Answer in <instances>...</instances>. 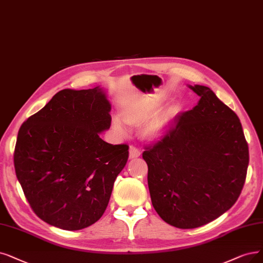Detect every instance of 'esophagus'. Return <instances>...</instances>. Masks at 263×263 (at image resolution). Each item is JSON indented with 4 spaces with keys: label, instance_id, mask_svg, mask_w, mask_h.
<instances>
[{
    "label": "esophagus",
    "instance_id": "1",
    "mask_svg": "<svg viewBox=\"0 0 263 263\" xmlns=\"http://www.w3.org/2000/svg\"><path fill=\"white\" fill-rule=\"evenodd\" d=\"M141 152L138 148H136L135 145L129 146V159H136V157L140 156Z\"/></svg>",
    "mask_w": 263,
    "mask_h": 263
}]
</instances>
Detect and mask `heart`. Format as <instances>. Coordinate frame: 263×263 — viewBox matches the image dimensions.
Listing matches in <instances>:
<instances>
[{
    "label": "heart",
    "mask_w": 263,
    "mask_h": 263,
    "mask_svg": "<svg viewBox=\"0 0 263 263\" xmlns=\"http://www.w3.org/2000/svg\"><path fill=\"white\" fill-rule=\"evenodd\" d=\"M159 106L160 102L157 100H145L130 104L123 111L124 120L128 124L138 125L150 117L148 122L144 124L142 133L144 137L148 139H159L165 134L175 117L174 109L166 108L156 111ZM113 126L121 135L128 133L127 126L118 117L113 118Z\"/></svg>",
    "instance_id": "heart-1"
}]
</instances>
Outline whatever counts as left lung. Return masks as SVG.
<instances>
[{"label": "left lung", "mask_w": 263, "mask_h": 263, "mask_svg": "<svg viewBox=\"0 0 263 263\" xmlns=\"http://www.w3.org/2000/svg\"><path fill=\"white\" fill-rule=\"evenodd\" d=\"M190 88L196 106L178 114L161 140L144 146L154 209L165 222L194 229L232 207L243 190L248 144L234 111L206 86Z\"/></svg>", "instance_id": "8db88e82"}]
</instances>
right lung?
Wrapping results in <instances>:
<instances>
[{
	"label": "right lung",
	"mask_w": 263,
	"mask_h": 263,
	"mask_svg": "<svg viewBox=\"0 0 263 263\" xmlns=\"http://www.w3.org/2000/svg\"><path fill=\"white\" fill-rule=\"evenodd\" d=\"M111 104L99 88L62 89L22 125L15 146L17 179L35 215L60 229L87 228L101 218L127 144H111Z\"/></svg>",
	"instance_id": "add662e5"
}]
</instances>
